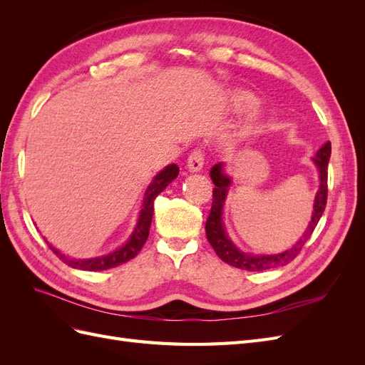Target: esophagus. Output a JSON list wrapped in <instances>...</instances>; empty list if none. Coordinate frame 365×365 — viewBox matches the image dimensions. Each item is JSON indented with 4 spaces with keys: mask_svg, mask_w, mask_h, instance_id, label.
<instances>
[{
    "mask_svg": "<svg viewBox=\"0 0 365 365\" xmlns=\"http://www.w3.org/2000/svg\"><path fill=\"white\" fill-rule=\"evenodd\" d=\"M204 165V153L202 150L196 149L193 150L189 158H187V169H189V172H200L202 169Z\"/></svg>",
    "mask_w": 365,
    "mask_h": 365,
    "instance_id": "esophagus-1",
    "label": "esophagus"
}]
</instances>
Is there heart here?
I'll list each match as a JSON object with an SVG mask.
<instances>
[{"label":"heart","instance_id":"1","mask_svg":"<svg viewBox=\"0 0 365 365\" xmlns=\"http://www.w3.org/2000/svg\"><path fill=\"white\" fill-rule=\"evenodd\" d=\"M256 102V97H254L250 91L245 90H235L230 93V105L231 108L235 109V111H245V109L251 108ZM260 121H262V114L260 111H254L248 118H247V123L242 129V138H247L251 137L254 132H257L259 126H260Z\"/></svg>","mask_w":365,"mask_h":365}]
</instances>
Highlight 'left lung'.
I'll return each mask as SVG.
<instances>
[{
  "label": "left lung",
  "instance_id": "left-lung-1",
  "mask_svg": "<svg viewBox=\"0 0 365 365\" xmlns=\"http://www.w3.org/2000/svg\"><path fill=\"white\" fill-rule=\"evenodd\" d=\"M330 150H332V148H330V141H327L318 149L315 157L312 158L315 168L318 170L319 185L314 200L312 216H311V220H309L307 228L304 230L302 237L298 239L289 250H284L277 254L244 252L240 251L233 244V240L230 239L224 225V205H225V200L228 196V190L233 180H231V176L227 175L224 170L225 163L215 164L212 170H210V176H212L215 189H213L212 210H210V215L205 224V233H207L210 245L213 247L217 256L225 263L231 264V267L245 269V271H263V269L279 268V267H283V264H288L292 259H295L297 254L302 251L309 237H311L319 217H322L324 213V207L327 201V163L330 158Z\"/></svg>",
  "mask_w": 365,
  "mask_h": 365
}]
</instances>
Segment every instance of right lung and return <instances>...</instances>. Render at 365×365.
I'll return each instance as SVG.
<instances>
[{"mask_svg":"<svg viewBox=\"0 0 365 365\" xmlns=\"http://www.w3.org/2000/svg\"><path fill=\"white\" fill-rule=\"evenodd\" d=\"M178 173H180L178 165L169 164L165 165L161 172H158L155 176H153V180L150 181V184L148 185V189L145 192V196H143V204L140 208L134 231H132L125 244L115 248L114 251L103 254V256L91 257V259H73V257L65 256L63 252H61L58 248H54L47 242L48 247L63 263H67L71 268L82 269V271H103L109 268H115L121 263L129 262L130 259H134L137 256L140 250L143 248V245H145V242L148 240L149 228H150L152 216H153V201H155V197L176 178V176H178Z\"/></svg>","mask_w":365,"mask_h":365,"instance_id":"add662e5","label":"right lung"}]
</instances>
